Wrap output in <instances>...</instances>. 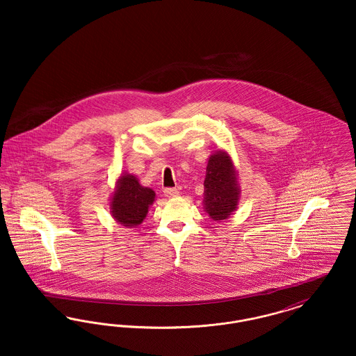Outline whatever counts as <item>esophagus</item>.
I'll list each match as a JSON object with an SVG mask.
<instances>
[{"mask_svg": "<svg viewBox=\"0 0 356 356\" xmlns=\"http://www.w3.org/2000/svg\"><path fill=\"white\" fill-rule=\"evenodd\" d=\"M164 195L167 197H176L179 195V191L176 188H165L164 189Z\"/></svg>", "mask_w": 356, "mask_h": 356, "instance_id": "1", "label": "esophagus"}]
</instances>
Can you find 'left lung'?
Returning a JSON list of instances; mask_svg holds the SVG:
<instances>
[{
  "label": "left lung",
  "mask_w": 356,
  "mask_h": 356,
  "mask_svg": "<svg viewBox=\"0 0 356 356\" xmlns=\"http://www.w3.org/2000/svg\"><path fill=\"white\" fill-rule=\"evenodd\" d=\"M238 200L236 175L229 156L216 153L209 157L204 180V204L215 221L227 219Z\"/></svg>",
  "instance_id": "obj_1"
}]
</instances>
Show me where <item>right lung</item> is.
<instances>
[{"mask_svg":"<svg viewBox=\"0 0 356 356\" xmlns=\"http://www.w3.org/2000/svg\"><path fill=\"white\" fill-rule=\"evenodd\" d=\"M153 200L154 192L151 188L140 186L132 175L121 176L111 203L112 215L120 224L135 227L144 220Z\"/></svg>","mask_w":356,"mask_h":356,"instance_id":"add662e5","label":"right lung"}]
</instances>
